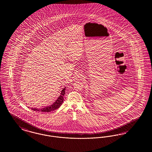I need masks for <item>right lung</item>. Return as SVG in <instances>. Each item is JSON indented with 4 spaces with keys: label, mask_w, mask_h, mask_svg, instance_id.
Masks as SVG:
<instances>
[{
    "label": "right lung",
    "mask_w": 152,
    "mask_h": 152,
    "mask_svg": "<svg viewBox=\"0 0 152 152\" xmlns=\"http://www.w3.org/2000/svg\"><path fill=\"white\" fill-rule=\"evenodd\" d=\"M65 88H63V90L61 91L60 95L58 96V99L51 105L45 107V108L40 109L32 108H31L32 110H33L34 111H37V112L38 111V112H50L55 110L58 108L61 105V104H63V100H64V96L65 94Z\"/></svg>",
    "instance_id": "1"
}]
</instances>
